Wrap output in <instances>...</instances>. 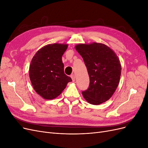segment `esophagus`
Instances as JSON below:
<instances>
[{
    "mask_svg": "<svg viewBox=\"0 0 148 148\" xmlns=\"http://www.w3.org/2000/svg\"><path fill=\"white\" fill-rule=\"evenodd\" d=\"M71 79H72V81H73V82H75V78H76V77H75V75H73V74L71 75Z\"/></svg>",
    "mask_w": 148,
    "mask_h": 148,
    "instance_id": "obj_1",
    "label": "esophagus"
}]
</instances>
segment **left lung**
<instances>
[{"label":"left lung","instance_id":"left-lung-1","mask_svg":"<svg viewBox=\"0 0 148 148\" xmlns=\"http://www.w3.org/2000/svg\"><path fill=\"white\" fill-rule=\"evenodd\" d=\"M75 49L83 57L89 77V88L82 91L84 98L93 105L105 102L119 83L122 68L117 56L102 43L79 44Z\"/></svg>","mask_w":148,"mask_h":148}]
</instances>
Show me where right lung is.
Here are the masks:
<instances>
[{"mask_svg":"<svg viewBox=\"0 0 148 148\" xmlns=\"http://www.w3.org/2000/svg\"><path fill=\"white\" fill-rule=\"evenodd\" d=\"M68 45L51 44L42 47L33 57L29 66V78L33 88L45 99L59 96L71 80L64 73L62 57Z\"/></svg>","mask_w":148,"mask_h":148,"instance_id":"add662e5","label":"right lung"}]
</instances>
